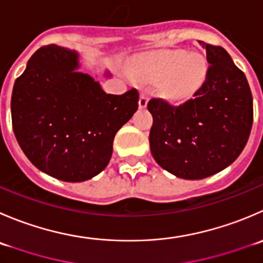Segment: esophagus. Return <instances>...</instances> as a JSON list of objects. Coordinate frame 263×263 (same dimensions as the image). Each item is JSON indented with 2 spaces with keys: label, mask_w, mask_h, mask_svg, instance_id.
Here are the masks:
<instances>
[{
  "label": "esophagus",
  "mask_w": 263,
  "mask_h": 263,
  "mask_svg": "<svg viewBox=\"0 0 263 263\" xmlns=\"http://www.w3.org/2000/svg\"><path fill=\"white\" fill-rule=\"evenodd\" d=\"M147 103H149V98H147L146 93H144V92L140 93V99H139L140 109H145V108H146Z\"/></svg>",
  "instance_id": "esophagus-1"
}]
</instances>
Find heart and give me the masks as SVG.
<instances>
[{"instance_id":"obj_1","label":"heart","mask_w":263,"mask_h":263,"mask_svg":"<svg viewBox=\"0 0 263 263\" xmlns=\"http://www.w3.org/2000/svg\"><path fill=\"white\" fill-rule=\"evenodd\" d=\"M132 70L140 80L160 82L163 98L181 104L194 98L203 87L208 63L202 53L167 50L141 56L134 63Z\"/></svg>"}]
</instances>
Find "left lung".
Instances as JSON below:
<instances>
[{
	"mask_svg": "<svg viewBox=\"0 0 263 263\" xmlns=\"http://www.w3.org/2000/svg\"><path fill=\"white\" fill-rule=\"evenodd\" d=\"M205 48L207 80L194 99L173 106L152 99L150 150L176 177L202 180L225 170L240 155L253 123V99L244 73L225 48Z\"/></svg>",
	"mask_w": 263,
	"mask_h": 263,
	"instance_id": "left-lung-1",
	"label": "left lung"
}]
</instances>
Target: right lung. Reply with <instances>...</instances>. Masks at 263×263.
I'll return each instance as SVG.
<instances>
[{
	"label": "right lung",
	"instance_id": "1",
	"mask_svg": "<svg viewBox=\"0 0 263 263\" xmlns=\"http://www.w3.org/2000/svg\"><path fill=\"white\" fill-rule=\"evenodd\" d=\"M80 68L77 51L43 46L28 60L11 95L17 144L38 170L67 182L105 170L114 136L139 108L137 90L106 93Z\"/></svg>",
	"mask_w": 263,
	"mask_h": 263
}]
</instances>
